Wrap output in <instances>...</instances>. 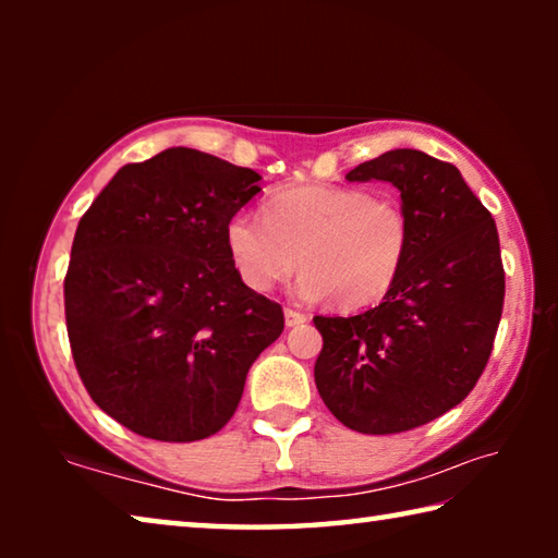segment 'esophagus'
Returning a JSON list of instances; mask_svg holds the SVG:
<instances>
[{"instance_id":"1","label":"esophagus","mask_w":558,"mask_h":558,"mask_svg":"<svg viewBox=\"0 0 558 558\" xmlns=\"http://www.w3.org/2000/svg\"><path fill=\"white\" fill-rule=\"evenodd\" d=\"M307 323V315L300 313V310H292V307H286V325L288 327H295V325H302Z\"/></svg>"}]
</instances>
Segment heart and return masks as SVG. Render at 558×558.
<instances>
[{
	"mask_svg": "<svg viewBox=\"0 0 558 558\" xmlns=\"http://www.w3.org/2000/svg\"><path fill=\"white\" fill-rule=\"evenodd\" d=\"M409 243L411 223L401 206L359 186L280 189L266 202V219L239 211L223 226L231 266L251 290L276 288L302 263L295 295L337 298L344 310L389 295Z\"/></svg>",
	"mask_w": 558,
	"mask_h": 558,
	"instance_id": "b5f03b06",
	"label": "heart"
}]
</instances>
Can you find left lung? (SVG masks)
Segmentation results:
<instances>
[{
  "label": "left lung",
  "instance_id": "8db88e82",
  "mask_svg": "<svg viewBox=\"0 0 558 558\" xmlns=\"http://www.w3.org/2000/svg\"><path fill=\"white\" fill-rule=\"evenodd\" d=\"M349 182H391L411 243L396 286L354 317H315L317 391L337 421L366 436L418 428L458 405L483 374L505 302L493 214L458 167L391 149Z\"/></svg>",
  "mask_w": 558,
  "mask_h": 558
}]
</instances>
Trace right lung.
Here are the masks:
<instances>
[{
    "label": "right lung",
    "mask_w": 558,
    "mask_h": 558,
    "mask_svg": "<svg viewBox=\"0 0 558 558\" xmlns=\"http://www.w3.org/2000/svg\"><path fill=\"white\" fill-rule=\"evenodd\" d=\"M258 182L253 169L169 147L122 167L75 229L63 282L75 369L137 436L192 442L221 430L251 364L286 327L223 245Z\"/></svg>",
    "instance_id": "obj_1"
}]
</instances>
